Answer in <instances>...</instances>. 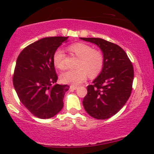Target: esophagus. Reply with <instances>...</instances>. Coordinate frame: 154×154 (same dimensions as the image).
<instances>
[{"instance_id":"esophagus-1","label":"esophagus","mask_w":154,"mask_h":154,"mask_svg":"<svg viewBox=\"0 0 154 154\" xmlns=\"http://www.w3.org/2000/svg\"><path fill=\"white\" fill-rule=\"evenodd\" d=\"M77 88H78L77 86H75V85H71V86H70V89L72 90H76Z\"/></svg>"}]
</instances>
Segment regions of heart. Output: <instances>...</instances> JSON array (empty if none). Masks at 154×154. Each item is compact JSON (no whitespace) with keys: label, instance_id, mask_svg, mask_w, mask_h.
<instances>
[{"label":"heart","instance_id":"1","mask_svg":"<svg viewBox=\"0 0 154 154\" xmlns=\"http://www.w3.org/2000/svg\"><path fill=\"white\" fill-rule=\"evenodd\" d=\"M69 50L79 58L76 66L78 69L67 71L62 73L60 76L62 83L79 85L85 81L88 75L94 77L102 71L104 60L103 54L100 51L94 50L92 46L83 43L72 44L69 46ZM64 51L57 49L53 55L54 66L60 70H64Z\"/></svg>","mask_w":154,"mask_h":154}]
</instances>
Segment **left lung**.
<instances>
[{"label":"left lung","instance_id":"obj_1","mask_svg":"<svg viewBox=\"0 0 154 154\" xmlns=\"http://www.w3.org/2000/svg\"><path fill=\"white\" fill-rule=\"evenodd\" d=\"M96 44L104 56L100 74L87 87L83 104L88 114L108 119L117 113L131 94L134 69L126 52L116 44L99 38H81Z\"/></svg>","mask_w":154,"mask_h":154}]
</instances>
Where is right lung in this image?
Returning <instances> with one entry per match:
<instances>
[{"mask_svg":"<svg viewBox=\"0 0 154 154\" xmlns=\"http://www.w3.org/2000/svg\"><path fill=\"white\" fill-rule=\"evenodd\" d=\"M69 37L40 39L26 46L19 54L13 75V85L22 104L35 117L50 119L64 106L63 99L69 90L57 81L53 63L57 49Z\"/></svg>","mask_w":154,"mask_h":154,"instance_id":"right-lung-1","label":"right lung"}]
</instances>
